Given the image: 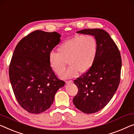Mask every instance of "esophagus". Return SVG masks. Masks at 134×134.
<instances>
[{
	"instance_id": "1",
	"label": "esophagus",
	"mask_w": 134,
	"mask_h": 134,
	"mask_svg": "<svg viewBox=\"0 0 134 134\" xmlns=\"http://www.w3.org/2000/svg\"><path fill=\"white\" fill-rule=\"evenodd\" d=\"M72 80H67V81H65V83H73Z\"/></svg>"
}]
</instances>
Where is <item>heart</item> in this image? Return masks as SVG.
Masks as SVG:
<instances>
[{"label": "heart", "mask_w": 134, "mask_h": 134, "mask_svg": "<svg viewBox=\"0 0 134 134\" xmlns=\"http://www.w3.org/2000/svg\"><path fill=\"white\" fill-rule=\"evenodd\" d=\"M98 43L92 35H79L64 42L58 48V53L49 55L50 65L58 75L64 72L67 62L71 65L63 77H72L79 71L85 73L92 67L98 53Z\"/></svg>", "instance_id": "obj_1"}]
</instances>
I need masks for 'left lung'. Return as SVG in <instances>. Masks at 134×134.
I'll return each mask as SVG.
<instances>
[{
  "mask_svg": "<svg viewBox=\"0 0 134 134\" xmlns=\"http://www.w3.org/2000/svg\"><path fill=\"white\" fill-rule=\"evenodd\" d=\"M77 33L94 36L98 43V53L92 67L74 81L78 89L74 105L83 113L93 114L104 108L118 88L121 58L116 44L104 30L87 29Z\"/></svg>",
  "mask_w": 134,
  "mask_h": 134,
  "instance_id": "left-lung-1",
  "label": "left lung"
}]
</instances>
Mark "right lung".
<instances>
[{
	"instance_id": "1",
	"label": "right lung",
	"mask_w": 134,
	"mask_h": 134,
	"mask_svg": "<svg viewBox=\"0 0 134 134\" xmlns=\"http://www.w3.org/2000/svg\"><path fill=\"white\" fill-rule=\"evenodd\" d=\"M56 32H32L19 42L9 66V76L18 103L29 113L40 114L51 107L58 90L65 82L58 78L49 55L60 41Z\"/></svg>"
}]
</instances>
